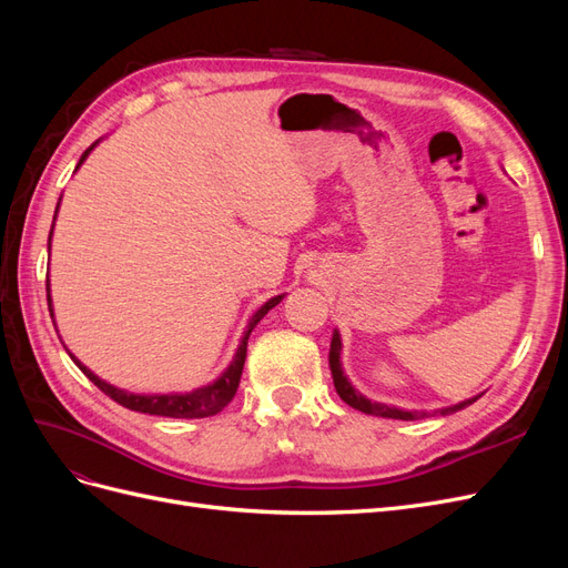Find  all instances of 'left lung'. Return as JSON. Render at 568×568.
I'll return each instance as SVG.
<instances>
[{
  "label": "left lung",
  "mask_w": 568,
  "mask_h": 568,
  "mask_svg": "<svg viewBox=\"0 0 568 568\" xmlns=\"http://www.w3.org/2000/svg\"><path fill=\"white\" fill-rule=\"evenodd\" d=\"M329 367H332V376H334V386H336V393L341 395V400L365 412V415H376V417H388V419H403V422H412V419H419V417H426V412H405V409H398V407H388V405H382V403H372L367 398H363L351 384L346 376H343V369H341V336L338 332H334V338H332V351H329ZM478 400V395L471 400H464L455 407H445L440 409V415H450V412H457V409H464L469 407L471 403Z\"/></svg>",
  "instance_id": "obj_1"
}]
</instances>
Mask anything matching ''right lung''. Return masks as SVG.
<instances>
[{"instance_id":"obj_1","label":"right lung","mask_w":568,"mask_h":568,"mask_svg":"<svg viewBox=\"0 0 568 568\" xmlns=\"http://www.w3.org/2000/svg\"><path fill=\"white\" fill-rule=\"evenodd\" d=\"M94 149V144L82 153V159L78 163V168L82 165V161L90 156V151ZM282 301V296L277 298H270L261 311H257L251 322H248V329L242 338V343H239V351L232 359V365L220 374V379L203 386V388H196L192 393H170V395H134V393H128V390H120L106 382H101L99 376H94L88 367H84L80 359H75L73 355V363L82 369V374L88 376V379L99 388L104 390L111 400H115L118 405H123L128 409H134V412H144V415H159V417H178V419H199V417H213L217 415V412L222 407H227L232 403V398L236 395V388H239V382H242V372H244V363H246V343H248V336L253 332V326L261 322L274 305H277ZM47 303H49V313H51V298H49V282H47ZM54 315V313H51Z\"/></svg>"}]
</instances>
